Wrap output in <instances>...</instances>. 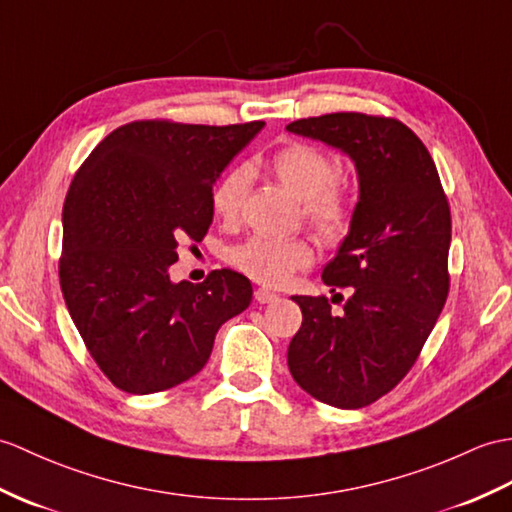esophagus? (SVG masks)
Returning a JSON list of instances; mask_svg holds the SVG:
<instances>
[{"label":"esophagus","instance_id":"esophagus-1","mask_svg":"<svg viewBox=\"0 0 512 512\" xmlns=\"http://www.w3.org/2000/svg\"><path fill=\"white\" fill-rule=\"evenodd\" d=\"M277 299H279V294L268 290V288H257L255 290V301L257 303H272V301H277Z\"/></svg>","mask_w":512,"mask_h":512}]
</instances>
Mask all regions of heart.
<instances>
[{"label": "heart", "instance_id": "b5f03b06", "mask_svg": "<svg viewBox=\"0 0 512 512\" xmlns=\"http://www.w3.org/2000/svg\"><path fill=\"white\" fill-rule=\"evenodd\" d=\"M268 170L301 200L303 216L329 244L347 237L355 218L353 189L338 181L340 163L310 144H288L272 154ZM248 189V170L231 168L211 189V209L222 220H233L242 209ZM314 248L305 237L275 240L253 235L229 251L231 266L266 285H283L299 268L310 266Z\"/></svg>", "mask_w": 512, "mask_h": 512}]
</instances>
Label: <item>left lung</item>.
Returning <instances> with one entry per match:
<instances>
[{
  "mask_svg": "<svg viewBox=\"0 0 512 512\" xmlns=\"http://www.w3.org/2000/svg\"><path fill=\"white\" fill-rule=\"evenodd\" d=\"M285 128L349 154L360 181L353 227L323 270L331 292L351 296L338 316L325 296H292L303 323L290 373L329 406H371L406 377L443 312L449 202L430 152L399 120L329 113Z\"/></svg>",
  "mask_w": 512,
  "mask_h": 512,
  "instance_id": "left-lung-1",
  "label": "left lung"
}]
</instances>
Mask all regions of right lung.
<instances>
[{"instance_id":"1","label":"right lung","mask_w":512,"mask_h":512,"mask_svg":"<svg viewBox=\"0 0 512 512\" xmlns=\"http://www.w3.org/2000/svg\"><path fill=\"white\" fill-rule=\"evenodd\" d=\"M261 128L130 122L71 181L61 290L91 358L120 390L150 395L187 382L207 364L222 323L251 305L253 285L240 272L174 283L168 270L178 242L207 235L213 183Z\"/></svg>"}]
</instances>
